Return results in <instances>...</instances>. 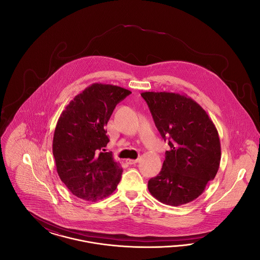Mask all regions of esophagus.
I'll return each mask as SVG.
<instances>
[{"label":"esophagus","instance_id":"1","mask_svg":"<svg viewBox=\"0 0 260 260\" xmlns=\"http://www.w3.org/2000/svg\"><path fill=\"white\" fill-rule=\"evenodd\" d=\"M138 161V160L136 159V160H132V159H128V160H126V162L128 164V165H135Z\"/></svg>","mask_w":260,"mask_h":260}]
</instances>
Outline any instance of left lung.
Masks as SVG:
<instances>
[{"instance_id": "1", "label": "left lung", "mask_w": 260, "mask_h": 260, "mask_svg": "<svg viewBox=\"0 0 260 260\" xmlns=\"http://www.w3.org/2000/svg\"><path fill=\"white\" fill-rule=\"evenodd\" d=\"M155 124L171 150L160 173L148 181L149 192L162 204H188L204 192L219 169L217 129L198 103L173 92H142Z\"/></svg>"}]
</instances>
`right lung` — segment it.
<instances>
[{
    "label": "right lung",
    "mask_w": 260,
    "mask_h": 260,
    "mask_svg": "<svg viewBox=\"0 0 260 260\" xmlns=\"http://www.w3.org/2000/svg\"><path fill=\"white\" fill-rule=\"evenodd\" d=\"M132 92L113 85L92 84L62 112L52 153L62 182L78 198L95 202L116 190L123 169L106 152L105 125L116 105Z\"/></svg>",
    "instance_id": "add662e5"
}]
</instances>
